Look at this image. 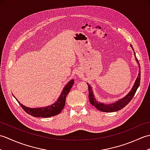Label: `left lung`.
<instances>
[{"mask_svg":"<svg viewBox=\"0 0 150 150\" xmlns=\"http://www.w3.org/2000/svg\"><path fill=\"white\" fill-rule=\"evenodd\" d=\"M132 47V50L134 51L132 45H130ZM134 55L135 57V60H137V62L139 64V62L138 61V59H137L136 55H135V53L134 52ZM141 69L139 67V69ZM140 82H141V70H139V74H138V77L137 78L136 81L134 83V85L132 88L129 93L127 94L125 97H123L121 99L119 100L118 101L115 102V103H112V104H105L102 103H98V102L96 100L95 98V95L93 94V90H92L91 87L90 86V84H88V91H89V100H90V103L93 105V106L97 108V110H100L103 112H113V111H117L120 110L121 109H122L123 108L125 107L127 104H128L130 101L132 100L133 97H134V95L136 93L137 90L139 88V85H140Z\"/></svg>","mask_w":150,"mask_h":150,"instance_id":"obj_1","label":"left lung"}]
</instances>
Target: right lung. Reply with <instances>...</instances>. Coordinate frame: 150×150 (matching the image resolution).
I'll return each mask as SVG.
<instances>
[{
	"label": "right lung",
	"mask_w": 150,
	"mask_h": 150,
	"mask_svg": "<svg viewBox=\"0 0 150 150\" xmlns=\"http://www.w3.org/2000/svg\"><path fill=\"white\" fill-rule=\"evenodd\" d=\"M73 84H74V80L72 79V80L68 82V83L66 84L61 94H60L59 98L57 99L55 103L52 105H50V106L44 108H31L29 107H26L24 106V105H22L21 103H20V102L15 98V96L13 97L16 98V100L18 102L19 104L21 105L22 109L26 111L27 113L31 115V116L35 117L43 118L50 117L57 115H58L59 113L61 112V111L63 110L64 107L65 106L66 98L67 95L68 94L70 90H71Z\"/></svg>",
	"instance_id": "right-lung-1"
}]
</instances>
